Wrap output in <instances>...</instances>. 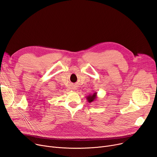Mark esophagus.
I'll return each instance as SVG.
<instances>
[{
    "label": "esophagus",
    "instance_id": "obj_1",
    "mask_svg": "<svg viewBox=\"0 0 157 157\" xmlns=\"http://www.w3.org/2000/svg\"><path fill=\"white\" fill-rule=\"evenodd\" d=\"M74 90H75V89H74Z\"/></svg>",
    "mask_w": 157,
    "mask_h": 157
}]
</instances>
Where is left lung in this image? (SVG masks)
Returning <instances> with one entry per match:
<instances>
[{
    "label": "left lung",
    "instance_id": "obj_1",
    "mask_svg": "<svg viewBox=\"0 0 157 157\" xmlns=\"http://www.w3.org/2000/svg\"><path fill=\"white\" fill-rule=\"evenodd\" d=\"M97 92H94L92 94L88 95V96L86 97V99L88 103H93L95 100L97 99Z\"/></svg>",
    "mask_w": 157,
    "mask_h": 157
}]
</instances>
